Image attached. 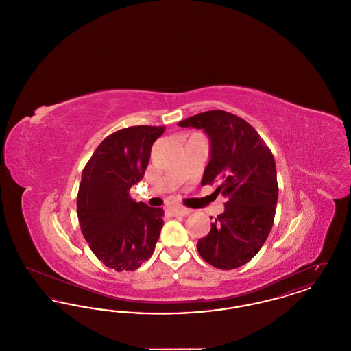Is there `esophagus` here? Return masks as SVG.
I'll use <instances>...</instances> for the list:
<instances>
[{
    "mask_svg": "<svg viewBox=\"0 0 351 351\" xmlns=\"http://www.w3.org/2000/svg\"><path fill=\"white\" fill-rule=\"evenodd\" d=\"M167 212L172 216H186L191 213V209L183 206H169L167 208Z\"/></svg>",
    "mask_w": 351,
    "mask_h": 351,
    "instance_id": "1",
    "label": "esophagus"
}]
</instances>
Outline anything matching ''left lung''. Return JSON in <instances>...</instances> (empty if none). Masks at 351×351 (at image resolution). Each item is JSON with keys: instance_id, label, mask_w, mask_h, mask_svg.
I'll use <instances>...</instances> for the list:
<instances>
[{"instance_id": "8db88e82", "label": "left lung", "mask_w": 351, "mask_h": 351, "mask_svg": "<svg viewBox=\"0 0 351 351\" xmlns=\"http://www.w3.org/2000/svg\"><path fill=\"white\" fill-rule=\"evenodd\" d=\"M178 125L208 134L210 160L201 185L217 183L216 193L228 199L197 250L213 267H241L261 250L274 225L279 193L274 155L249 122L225 110L204 112Z\"/></svg>"}]
</instances>
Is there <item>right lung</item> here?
<instances>
[{
	"label": "right lung",
	"instance_id": "add662e5",
	"mask_svg": "<svg viewBox=\"0 0 351 351\" xmlns=\"http://www.w3.org/2000/svg\"><path fill=\"white\" fill-rule=\"evenodd\" d=\"M165 126H130L108 135L85 165L77 217L90 250L106 267L134 271L155 250L165 210L130 197Z\"/></svg>",
	"mask_w": 351,
	"mask_h": 351
}]
</instances>
